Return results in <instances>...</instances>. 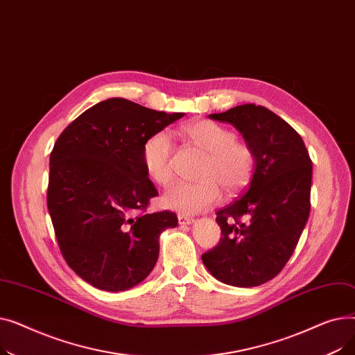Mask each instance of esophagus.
<instances>
[{
  "label": "esophagus",
  "mask_w": 355,
  "mask_h": 355,
  "mask_svg": "<svg viewBox=\"0 0 355 355\" xmlns=\"http://www.w3.org/2000/svg\"><path fill=\"white\" fill-rule=\"evenodd\" d=\"M194 221L193 217L190 216H184V214H178V223L181 226H185V225H191V223Z\"/></svg>",
  "instance_id": "1"
}]
</instances>
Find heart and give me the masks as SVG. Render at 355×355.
<instances>
[{
    "mask_svg": "<svg viewBox=\"0 0 355 355\" xmlns=\"http://www.w3.org/2000/svg\"><path fill=\"white\" fill-rule=\"evenodd\" d=\"M187 139L206 154L200 164L197 182H178L168 190L162 202L166 209L193 214L220 201L218 187L234 196L250 184L254 173V153L249 144L236 139L232 129L214 121L197 119L182 128ZM145 171L159 185L173 180L174 142L166 130H157L142 145Z\"/></svg>",
    "mask_w": 355,
    "mask_h": 355,
    "instance_id": "obj_1",
    "label": "heart"
}]
</instances>
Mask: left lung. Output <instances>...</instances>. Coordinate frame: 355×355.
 Wrapping results in <instances>:
<instances>
[{
    "instance_id": "left-lung-1",
    "label": "left lung",
    "mask_w": 355,
    "mask_h": 355,
    "mask_svg": "<svg viewBox=\"0 0 355 355\" xmlns=\"http://www.w3.org/2000/svg\"><path fill=\"white\" fill-rule=\"evenodd\" d=\"M209 116L232 123L256 164L243 196L217 211L221 239L202 263L223 284L259 286L285 268L305 229L312 161L301 135L265 106L246 103Z\"/></svg>"
}]
</instances>
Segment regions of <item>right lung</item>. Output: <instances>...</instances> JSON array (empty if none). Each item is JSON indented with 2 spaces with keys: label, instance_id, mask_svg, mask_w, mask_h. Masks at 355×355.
Here are the masks:
<instances>
[{
  "label": "right lung",
  "instance_id": "obj_1",
  "mask_svg": "<svg viewBox=\"0 0 355 355\" xmlns=\"http://www.w3.org/2000/svg\"><path fill=\"white\" fill-rule=\"evenodd\" d=\"M184 114L122 98L85 110L50 154L47 207L66 263L102 291L142 282L159 254V234L178 225L173 211L146 214L158 196L142 162L145 139Z\"/></svg>",
  "mask_w": 355,
  "mask_h": 355
}]
</instances>
